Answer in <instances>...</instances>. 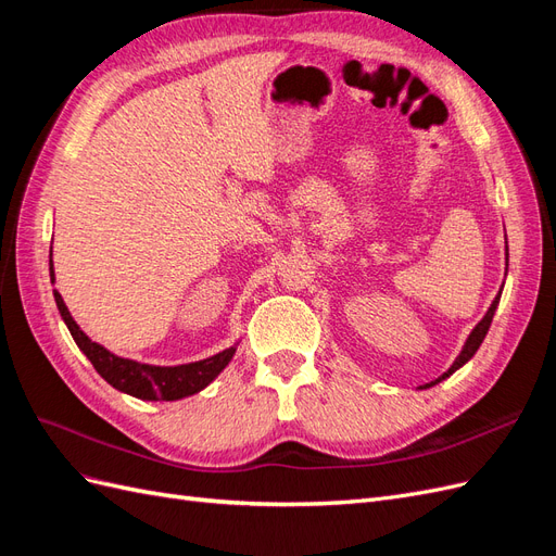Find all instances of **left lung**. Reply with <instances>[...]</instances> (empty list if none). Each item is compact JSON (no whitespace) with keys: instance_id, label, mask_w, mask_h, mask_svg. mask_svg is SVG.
<instances>
[{"instance_id":"8db88e82","label":"left lung","mask_w":556,"mask_h":556,"mask_svg":"<svg viewBox=\"0 0 556 556\" xmlns=\"http://www.w3.org/2000/svg\"><path fill=\"white\" fill-rule=\"evenodd\" d=\"M506 274H508V241H506ZM501 292H503V285H501V290H498V294L494 296V301H492V306H490V311L484 313V317L480 319V323L473 327V331L468 333V339H466V343H464V348H462V352H459V357L452 362V366L447 368V371L441 376V378H435V380H431V382H427V384H422L419 387V390H427V387H433V384H439V382H443L445 378H450L454 371H459V368L476 355L478 352V348H480V343L484 341V336H486V331H490V325H492V317H494V313H496V306H498V301H501Z\"/></svg>"}]
</instances>
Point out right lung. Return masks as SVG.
<instances>
[{
    "label": "right lung",
    "instance_id": "add662e5",
    "mask_svg": "<svg viewBox=\"0 0 556 556\" xmlns=\"http://www.w3.org/2000/svg\"><path fill=\"white\" fill-rule=\"evenodd\" d=\"M50 282H55V268H53V248H50ZM55 304L64 319L66 329L72 331L76 345L80 348L83 355H86L94 371L102 376L115 390H121L129 396H137L141 401H178L185 396H192L197 392L208 387L217 376L225 371V366L231 362L237 345H231L223 352H217L213 357L190 362V364H178V366H153V364H141L134 359H125L113 355L111 350L90 341L86 333L80 331L76 319L72 317L70 308H66L62 294L55 290Z\"/></svg>",
    "mask_w": 556,
    "mask_h": 556
}]
</instances>
